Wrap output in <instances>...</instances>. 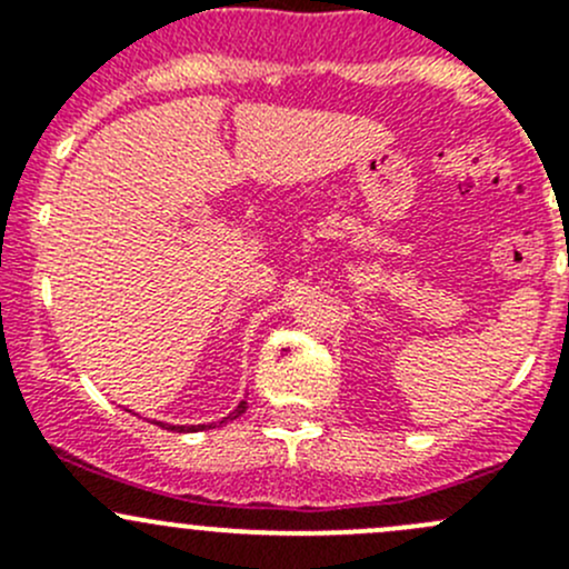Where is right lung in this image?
Returning <instances> with one entry per match:
<instances>
[{"instance_id":"obj_1","label":"right lung","mask_w":569,"mask_h":569,"mask_svg":"<svg viewBox=\"0 0 569 569\" xmlns=\"http://www.w3.org/2000/svg\"><path fill=\"white\" fill-rule=\"evenodd\" d=\"M248 410V401H239L237 405V410L233 412H228L226 418H222L220 423H228V421H233V418H239L242 416V412ZM157 423V427H162V429H170V432H200V429H214V423H198V427H170V423H162V421H153Z\"/></svg>"}]
</instances>
